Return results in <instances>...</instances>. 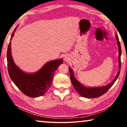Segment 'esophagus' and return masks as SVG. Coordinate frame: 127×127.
Segmentation results:
<instances>
[{
  "instance_id": "34e87169",
  "label": "esophagus",
  "mask_w": 127,
  "mask_h": 127,
  "mask_svg": "<svg viewBox=\"0 0 127 127\" xmlns=\"http://www.w3.org/2000/svg\"><path fill=\"white\" fill-rule=\"evenodd\" d=\"M64 60L65 61H68L69 60V58L67 57V56H65V57H64Z\"/></svg>"
}]
</instances>
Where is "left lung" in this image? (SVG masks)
Segmentation results:
<instances>
[{
  "label": "left lung",
  "instance_id": "8db88e82",
  "mask_svg": "<svg viewBox=\"0 0 127 127\" xmlns=\"http://www.w3.org/2000/svg\"><path fill=\"white\" fill-rule=\"evenodd\" d=\"M116 38H117V43L118 48H119V70L118 71V73L117 76L114 79V80L111 82L109 84L107 85L106 86L102 87H86L84 86L81 85L79 82L77 80L76 78H75L74 76L73 72L70 66L69 67V71L70 73V80H71L72 83L73 84L75 90H76L77 92L81 96L84 97L86 98H96L100 96H102L105 93L108 91L109 89L112 86L115 82L117 80L118 77L119 76L120 74V67H121V61H120V56H121V46H120V44L119 40V38L117 34L115 35Z\"/></svg>",
  "mask_w": 127,
  "mask_h": 127
}]
</instances>
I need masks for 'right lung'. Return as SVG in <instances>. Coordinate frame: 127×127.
<instances>
[{
    "label": "right lung",
    "mask_w": 127,
    "mask_h": 127,
    "mask_svg": "<svg viewBox=\"0 0 127 127\" xmlns=\"http://www.w3.org/2000/svg\"><path fill=\"white\" fill-rule=\"evenodd\" d=\"M14 30L8 45L7 58L8 73L15 85L26 95L37 97L46 93L53 82L54 72L63 63V59L48 62L37 72L27 73L20 69L14 63L11 54V40L16 31Z\"/></svg>",
    "instance_id": "obj_1"
}]
</instances>
